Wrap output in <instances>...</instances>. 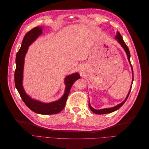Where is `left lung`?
<instances>
[{
  "mask_svg": "<svg viewBox=\"0 0 149 149\" xmlns=\"http://www.w3.org/2000/svg\"><path fill=\"white\" fill-rule=\"evenodd\" d=\"M116 38L118 40V42H119V43L121 45V46L123 47V48L124 49V50L125 51L126 53H127V58H128V60H129V61L130 63V52H129V49L127 47V46L126 45V44L125 43V42H124V40L123 39V38H122L121 35L119 33H118V35H116ZM130 65H131V63H130ZM132 72H133V69H132ZM134 80V79H133ZM132 88V87H131ZM131 88H130V91L129 92V94L127 96V97H126L125 100L122 102L120 104H118V106H116L114 107H112V108H107V109H101V110H96V109H94V108H93L91 105H90V104H89V108L91 109V110L94 112V113L95 114H108V113H111V112H114L116 110H118L119 108H120L122 106H123L124 102L126 101V100H127V99L128 98L129 96V94H130V90H131Z\"/></svg>",
  "mask_w": 149,
  "mask_h": 149,
  "instance_id": "8db88e82",
  "label": "left lung"
}]
</instances>
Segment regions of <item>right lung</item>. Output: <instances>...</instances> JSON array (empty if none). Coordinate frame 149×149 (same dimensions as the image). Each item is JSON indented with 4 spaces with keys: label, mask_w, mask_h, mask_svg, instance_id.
Here are the masks:
<instances>
[{
    "label": "right lung",
    "mask_w": 149,
    "mask_h": 149,
    "mask_svg": "<svg viewBox=\"0 0 149 149\" xmlns=\"http://www.w3.org/2000/svg\"><path fill=\"white\" fill-rule=\"evenodd\" d=\"M42 33V28L37 26L28 31L25 35L22 43V45L16 55V69L14 74L15 85L20 96L24 103L29 109L40 114H55L64 109L66 105L70 89L73 83L79 79L80 76L78 73H74L66 78L65 81L66 88L65 94L60 100L52 103L45 104L38 101L33 100L25 94L22 86V78H23V69L25 55L27 52L28 47L38 36Z\"/></svg>",
    "instance_id": "obj_1"
}]
</instances>
